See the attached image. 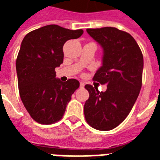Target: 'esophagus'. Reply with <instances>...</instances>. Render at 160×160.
Returning a JSON list of instances; mask_svg holds the SVG:
<instances>
[{"label": "esophagus", "instance_id": "esophagus-1", "mask_svg": "<svg viewBox=\"0 0 160 160\" xmlns=\"http://www.w3.org/2000/svg\"><path fill=\"white\" fill-rule=\"evenodd\" d=\"M85 86V83L83 82H80V88H83Z\"/></svg>", "mask_w": 160, "mask_h": 160}]
</instances>
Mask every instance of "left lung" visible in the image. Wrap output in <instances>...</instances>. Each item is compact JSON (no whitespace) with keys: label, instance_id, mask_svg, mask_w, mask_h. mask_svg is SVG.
Masks as SVG:
<instances>
[{"label":"left lung","instance_id":"left-lung-1","mask_svg":"<svg viewBox=\"0 0 160 160\" xmlns=\"http://www.w3.org/2000/svg\"><path fill=\"white\" fill-rule=\"evenodd\" d=\"M88 33L103 48L102 67L93 77L107 85L99 92L85 85L89 98L84 104L88 124L99 131H110L121 124L132 109L142 88L143 56L130 33L116 28H88Z\"/></svg>","mask_w":160,"mask_h":160}]
</instances>
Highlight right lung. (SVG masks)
Segmentation results:
<instances>
[{
	"label": "right lung",
	"instance_id": "1",
	"mask_svg": "<svg viewBox=\"0 0 160 160\" xmlns=\"http://www.w3.org/2000/svg\"><path fill=\"white\" fill-rule=\"evenodd\" d=\"M82 33V29L51 24L31 31L22 41L16 62L19 94L30 116L39 124L60 121L78 88L76 79L63 82L56 78L55 69L63 62L65 43Z\"/></svg>",
	"mask_w": 160,
	"mask_h": 160
}]
</instances>
